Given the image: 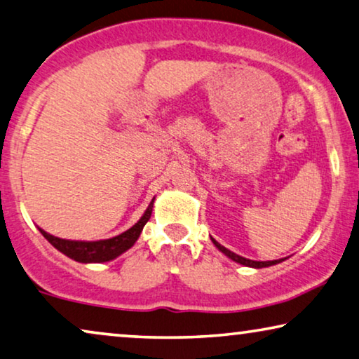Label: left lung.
Here are the masks:
<instances>
[{"mask_svg": "<svg viewBox=\"0 0 359 359\" xmlns=\"http://www.w3.org/2000/svg\"><path fill=\"white\" fill-rule=\"evenodd\" d=\"M211 240H212L214 247H216L219 251H221V253H224L229 259H232V261H235V263H238V264H242V266L255 267V269H261V267H269V266L279 264V263H282V261H283V259H274V261H253V259H247V258H243V256H240L237 253H233V251L227 250L226 247H222V245L217 243L212 237H211Z\"/></svg>", "mask_w": 359, "mask_h": 359, "instance_id": "obj_1", "label": "left lung"}]
</instances>
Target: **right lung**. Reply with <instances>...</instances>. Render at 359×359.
Instances as JSON below:
<instances>
[{
	"instance_id": "1",
	"label": "right lung",
	"mask_w": 359,
	"mask_h": 359,
	"mask_svg": "<svg viewBox=\"0 0 359 359\" xmlns=\"http://www.w3.org/2000/svg\"><path fill=\"white\" fill-rule=\"evenodd\" d=\"M153 203L154 200H151V203H149L147 208V211L143 212V216L138 219L130 229H127L126 232H122L111 238L92 240V242H87V240H67V238L55 237V235L45 232L40 227L39 231L57 251H61L62 255H66L67 258L77 261V263H83V264L108 263V261L116 259L117 256L126 253L127 250H130L133 245H135V242L143 231V227H145V224L149 221V217H151Z\"/></svg>"
}]
</instances>
